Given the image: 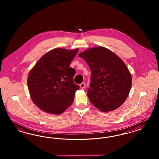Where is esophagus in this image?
Returning a JSON list of instances; mask_svg holds the SVG:
<instances>
[{
    "label": "esophagus",
    "mask_w": 159,
    "mask_h": 159,
    "mask_svg": "<svg viewBox=\"0 0 159 159\" xmlns=\"http://www.w3.org/2000/svg\"><path fill=\"white\" fill-rule=\"evenodd\" d=\"M85 86H86V84H85V83H84V82H82L80 84V86L81 89H84L85 88Z\"/></svg>",
    "instance_id": "1"
}]
</instances>
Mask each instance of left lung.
Here are the masks:
<instances>
[{
  "instance_id": "left-lung-1",
  "label": "left lung",
  "mask_w": 159,
  "mask_h": 159,
  "mask_svg": "<svg viewBox=\"0 0 159 159\" xmlns=\"http://www.w3.org/2000/svg\"><path fill=\"white\" fill-rule=\"evenodd\" d=\"M91 70L87 94L99 110L113 111L125 101L132 85V77L125 64L112 51L99 46L79 54Z\"/></svg>"
}]
</instances>
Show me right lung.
Listing matches in <instances>:
<instances>
[{"mask_svg":"<svg viewBox=\"0 0 159 159\" xmlns=\"http://www.w3.org/2000/svg\"><path fill=\"white\" fill-rule=\"evenodd\" d=\"M79 49L56 48L44 55L28 76L31 99L46 113L60 114L71 106L79 86L73 82L76 71L70 67Z\"/></svg>","mask_w":159,"mask_h":159,"instance_id":"obj_1","label":"right lung"}]
</instances>
